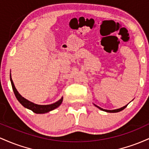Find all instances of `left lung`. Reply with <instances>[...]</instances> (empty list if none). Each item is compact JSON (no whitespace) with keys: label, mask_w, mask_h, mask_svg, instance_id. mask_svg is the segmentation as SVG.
Instances as JSON below:
<instances>
[{"label":"left lung","mask_w":149,"mask_h":149,"mask_svg":"<svg viewBox=\"0 0 149 149\" xmlns=\"http://www.w3.org/2000/svg\"><path fill=\"white\" fill-rule=\"evenodd\" d=\"M128 105V104H127ZM127 105H126V106H123V107H122V108H118V109H115V110H105V109H103V108H100V107H98V106H96V105H95L94 104V106H96V107H97V108H99L100 110H101V111H106V112H107V113H118V112H120V111H123V110H124L125 108H126L127 106Z\"/></svg>","instance_id":"left-lung-1"}]
</instances>
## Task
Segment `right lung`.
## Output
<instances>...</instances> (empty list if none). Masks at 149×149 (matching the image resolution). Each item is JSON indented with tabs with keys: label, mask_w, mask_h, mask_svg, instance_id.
<instances>
[{
	"label": "right lung",
	"mask_w": 149,
	"mask_h": 149,
	"mask_svg": "<svg viewBox=\"0 0 149 149\" xmlns=\"http://www.w3.org/2000/svg\"><path fill=\"white\" fill-rule=\"evenodd\" d=\"M10 81L12 84V87H13V91H14L15 95L17 99L18 100V101L22 105L24 108H28V109L32 111L34 113H37V114H41V113H48V112L53 111V110L56 109V108H58L60 105L61 104L62 102H63V97H62L59 101H58L56 103H53V104L50 105H37L35 104V103H32V102L28 101L26 98H24V97H22L18 93V91H17L15 86L14 83H13V79H12L11 74H10Z\"/></svg>",
	"instance_id": "obj_1"
}]
</instances>
